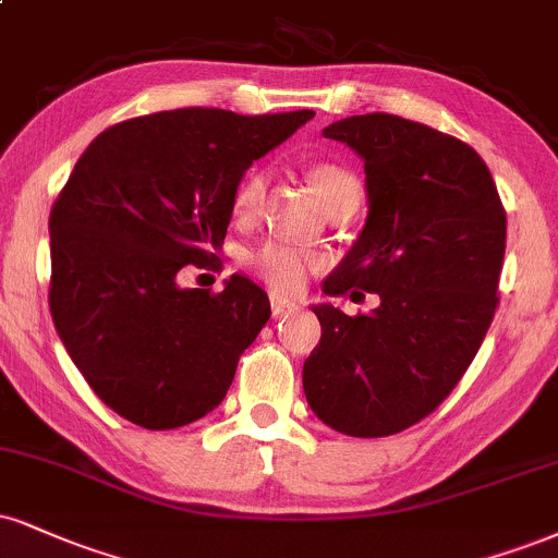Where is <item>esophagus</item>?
Returning a JSON list of instances; mask_svg holds the SVG:
<instances>
[{
  "mask_svg": "<svg viewBox=\"0 0 558 558\" xmlns=\"http://www.w3.org/2000/svg\"><path fill=\"white\" fill-rule=\"evenodd\" d=\"M299 304L296 301L280 296V293H270V308H272V317H283L286 312H291V308H296Z\"/></svg>",
  "mask_w": 558,
  "mask_h": 558,
  "instance_id": "1",
  "label": "esophagus"
}]
</instances>
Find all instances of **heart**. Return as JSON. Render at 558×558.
Wrapping results in <instances>:
<instances>
[{
	"label": "heart",
	"mask_w": 558,
	"mask_h": 558,
	"mask_svg": "<svg viewBox=\"0 0 558 558\" xmlns=\"http://www.w3.org/2000/svg\"><path fill=\"white\" fill-rule=\"evenodd\" d=\"M308 184H312L322 205H327L343 192H359V184H355L351 173L330 163L314 166L308 171ZM265 186L267 184L262 173H250L241 181L236 197H233V210H236L239 218H252L259 210L262 199H265ZM250 265L267 286L291 293L304 286L306 275L322 265V257L317 252L304 250V246L286 244V241H267L257 252L250 254Z\"/></svg>",
	"instance_id": "obj_1"
}]
</instances>
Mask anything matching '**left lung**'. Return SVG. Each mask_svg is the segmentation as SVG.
<instances>
[{"mask_svg": "<svg viewBox=\"0 0 558 558\" xmlns=\"http://www.w3.org/2000/svg\"><path fill=\"white\" fill-rule=\"evenodd\" d=\"M322 134L364 160L368 213L327 296L379 293L372 314L317 304L319 345L304 361L314 415L348 436L418 424L468 372L492 325L507 215L471 145L432 126L364 113Z\"/></svg>", "mask_w": 558, "mask_h": 558, "instance_id": "left-lung-1", "label": "left lung"}]
</instances>
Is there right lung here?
Listing matches in <instances>:
<instances>
[{"instance_id":"obj_1","label":"right lung","mask_w":558,"mask_h":558,"mask_svg":"<svg viewBox=\"0 0 558 558\" xmlns=\"http://www.w3.org/2000/svg\"><path fill=\"white\" fill-rule=\"evenodd\" d=\"M312 117L160 111L109 126L80 156L51 207L49 306L80 374L122 418L163 432L226 398L270 301L244 275L220 293L177 275L215 262L246 169Z\"/></svg>"}]
</instances>
